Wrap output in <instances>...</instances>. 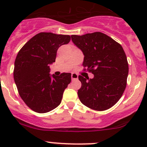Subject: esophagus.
Returning a JSON list of instances; mask_svg holds the SVG:
<instances>
[{
	"instance_id": "esophagus-1",
	"label": "esophagus",
	"mask_w": 147,
	"mask_h": 147,
	"mask_svg": "<svg viewBox=\"0 0 147 147\" xmlns=\"http://www.w3.org/2000/svg\"><path fill=\"white\" fill-rule=\"evenodd\" d=\"M71 78H72V80H78V75L76 73H72V75H71Z\"/></svg>"
}]
</instances>
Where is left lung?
<instances>
[{
  "instance_id": "1",
  "label": "left lung",
  "mask_w": 147,
  "mask_h": 147,
  "mask_svg": "<svg viewBox=\"0 0 147 147\" xmlns=\"http://www.w3.org/2000/svg\"><path fill=\"white\" fill-rule=\"evenodd\" d=\"M71 38L84 54L82 65L94 75L92 79L78 77L82 83L78 92L80 100L94 110L109 109L119 101L127 86L129 66L122 47L100 32Z\"/></svg>"
}]
</instances>
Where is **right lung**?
Returning <instances> with one entry per match:
<instances>
[{"mask_svg": "<svg viewBox=\"0 0 147 147\" xmlns=\"http://www.w3.org/2000/svg\"><path fill=\"white\" fill-rule=\"evenodd\" d=\"M69 41V35L40 32L18 53L14 80L22 100L34 112L46 113L61 103L64 90L71 82V73L50 75V65L55 62L59 47Z\"/></svg>", "mask_w": 147, "mask_h": 147, "instance_id": "obj_1", "label": "right lung"}]
</instances>
